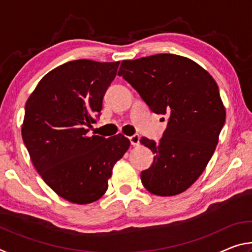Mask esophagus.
Returning a JSON list of instances; mask_svg holds the SVG:
<instances>
[{"instance_id": "obj_1", "label": "esophagus", "mask_w": 252, "mask_h": 252, "mask_svg": "<svg viewBox=\"0 0 252 252\" xmlns=\"http://www.w3.org/2000/svg\"><path fill=\"white\" fill-rule=\"evenodd\" d=\"M130 142H131V144L133 147H136V146H139L140 144V136L138 135V134H134V135H132V136H130Z\"/></svg>"}]
</instances>
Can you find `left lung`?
<instances>
[{"instance_id": "1", "label": "left lung", "mask_w": 252, "mask_h": 252, "mask_svg": "<svg viewBox=\"0 0 252 252\" xmlns=\"http://www.w3.org/2000/svg\"><path fill=\"white\" fill-rule=\"evenodd\" d=\"M118 74L153 112L169 117L159 142L140 140L155 153L141 172L144 188L160 197L185 192L206 169L225 121L215 79L192 60L168 53L123 60Z\"/></svg>"}]
</instances>
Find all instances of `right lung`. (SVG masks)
<instances>
[{"label":"right lung","instance_id":"right-lung-1","mask_svg":"<svg viewBox=\"0 0 252 252\" xmlns=\"http://www.w3.org/2000/svg\"><path fill=\"white\" fill-rule=\"evenodd\" d=\"M119 63L66 62L42 78L25 104L21 131L34 168L55 193L72 203L99 200L114 164L130 147L122 134L88 135Z\"/></svg>","mask_w":252,"mask_h":252}]
</instances>
